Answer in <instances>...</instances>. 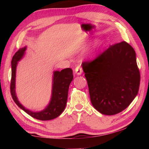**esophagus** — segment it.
<instances>
[{
    "mask_svg": "<svg viewBox=\"0 0 149 149\" xmlns=\"http://www.w3.org/2000/svg\"><path fill=\"white\" fill-rule=\"evenodd\" d=\"M75 72L77 75H79L82 74V72H83V68H81V66L78 65L76 66V68H75Z\"/></svg>",
    "mask_w": 149,
    "mask_h": 149,
    "instance_id": "obj_1",
    "label": "esophagus"
}]
</instances>
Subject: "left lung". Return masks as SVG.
Returning <instances> with one entry per match:
<instances>
[{
	"mask_svg": "<svg viewBox=\"0 0 149 149\" xmlns=\"http://www.w3.org/2000/svg\"><path fill=\"white\" fill-rule=\"evenodd\" d=\"M82 66L91 104L103 115L122 112L137 95L140 74L134 50L127 42L110 45Z\"/></svg>",
	"mask_w": 149,
	"mask_h": 149,
	"instance_id": "8db88e82",
	"label": "left lung"
}]
</instances>
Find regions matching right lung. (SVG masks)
Wrapping results in <instances>:
<instances>
[{"mask_svg":"<svg viewBox=\"0 0 149 149\" xmlns=\"http://www.w3.org/2000/svg\"><path fill=\"white\" fill-rule=\"evenodd\" d=\"M26 47L19 49L15 54L11 61V80L10 90L13 99L17 105L33 118L40 120H50L59 116L64 111L68 98V92L70 84L72 82L73 76L72 70L67 68L61 71L54 72L52 97L49 105L45 109L39 112H33L26 109L19 102L15 92L16 69L18 61L24 56Z\"/></svg>","mask_w":149,"mask_h":149,"instance_id":"add662e5","label":"right lung"}]
</instances>
